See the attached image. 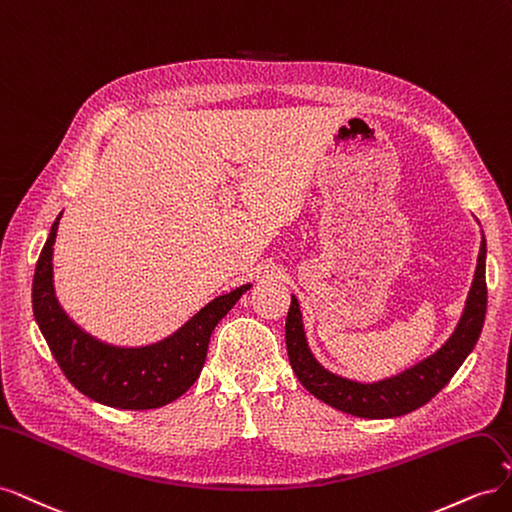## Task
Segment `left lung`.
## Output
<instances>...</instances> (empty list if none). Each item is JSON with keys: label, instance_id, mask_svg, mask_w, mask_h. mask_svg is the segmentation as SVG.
<instances>
[{"label": "left lung", "instance_id": "obj_1", "mask_svg": "<svg viewBox=\"0 0 512 512\" xmlns=\"http://www.w3.org/2000/svg\"><path fill=\"white\" fill-rule=\"evenodd\" d=\"M485 239L480 243L474 282L468 294L466 309L453 337L427 361L408 369L406 374L376 384H361L339 378L316 363L303 335L299 303L292 297L286 316V350L294 374L305 389L337 410L363 418H391L408 414L425 406L451 382L455 371L466 361L483 331L487 312L485 282Z\"/></svg>", "mask_w": 512, "mask_h": 512}]
</instances>
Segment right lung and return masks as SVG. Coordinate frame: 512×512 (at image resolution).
I'll return each mask as SVG.
<instances>
[{
    "instance_id": "1",
    "label": "right lung",
    "mask_w": 512,
    "mask_h": 512,
    "mask_svg": "<svg viewBox=\"0 0 512 512\" xmlns=\"http://www.w3.org/2000/svg\"><path fill=\"white\" fill-rule=\"evenodd\" d=\"M59 218L36 262L32 286L34 316L57 365L76 389L104 406L151 410L175 401L200 376L215 324L228 314L250 284L213 299L185 327L160 344L145 348L102 344L76 327L55 299L53 243Z\"/></svg>"
}]
</instances>
